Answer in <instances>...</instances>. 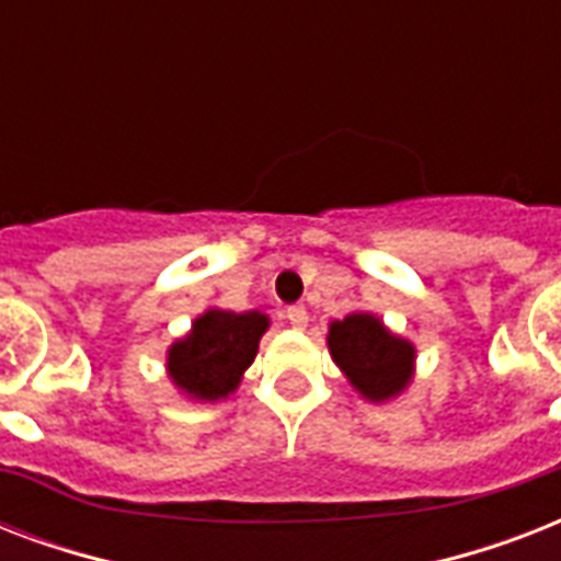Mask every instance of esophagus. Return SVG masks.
I'll return each instance as SVG.
<instances>
[{
	"label": "esophagus",
	"instance_id": "esophagus-1",
	"mask_svg": "<svg viewBox=\"0 0 561 561\" xmlns=\"http://www.w3.org/2000/svg\"><path fill=\"white\" fill-rule=\"evenodd\" d=\"M288 323L294 325V329H306V325H308L306 306H290L288 308Z\"/></svg>",
	"mask_w": 561,
	"mask_h": 561
}]
</instances>
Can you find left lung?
I'll return each mask as SVG.
<instances>
[{
	"instance_id": "obj_1",
	"label": "left lung",
	"mask_w": 561,
	"mask_h": 561,
	"mask_svg": "<svg viewBox=\"0 0 561 561\" xmlns=\"http://www.w3.org/2000/svg\"><path fill=\"white\" fill-rule=\"evenodd\" d=\"M329 352L355 390L369 401L399 396L413 378L416 350L373 314H350L329 325Z\"/></svg>"
}]
</instances>
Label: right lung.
Segmentation results:
<instances>
[{"label":"right lung","instance_id":"obj_1","mask_svg":"<svg viewBox=\"0 0 561 561\" xmlns=\"http://www.w3.org/2000/svg\"><path fill=\"white\" fill-rule=\"evenodd\" d=\"M267 325L271 320L262 311L236 314L209 308L194 320L192 332L169 350L171 381L197 401L227 399L253 364Z\"/></svg>","mask_w":561,"mask_h":561}]
</instances>
